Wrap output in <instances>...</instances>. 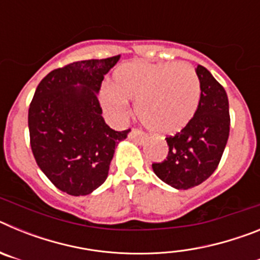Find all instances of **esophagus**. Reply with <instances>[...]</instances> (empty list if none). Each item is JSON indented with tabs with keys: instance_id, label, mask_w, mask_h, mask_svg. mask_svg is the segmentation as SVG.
<instances>
[{
	"instance_id": "1",
	"label": "esophagus",
	"mask_w": 260,
	"mask_h": 260,
	"mask_svg": "<svg viewBox=\"0 0 260 260\" xmlns=\"http://www.w3.org/2000/svg\"><path fill=\"white\" fill-rule=\"evenodd\" d=\"M128 139H132V141L142 144V143H144V141H146V137H144V135L142 134L139 130H137V128H133L132 132H130V134H128Z\"/></svg>"
}]
</instances>
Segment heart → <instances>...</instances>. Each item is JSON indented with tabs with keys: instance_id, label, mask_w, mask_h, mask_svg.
I'll return each instance as SVG.
<instances>
[{
	"instance_id": "1",
	"label": "heart",
	"mask_w": 260,
	"mask_h": 260,
	"mask_svg": "<svg viewBox=\"0 0 260 260\" xmlns=\"http://www.w3.org/2000/svg\"><path fill=\"white\" fill-rule=\"evenodd\" d=\"M201 82L194 69L178 62H125L114 70L113 86L105 84L100 103L114 118H122L128 100L137 117L158 135H173L189 125L201 102Z\"/></svg>"
}]
</instances>
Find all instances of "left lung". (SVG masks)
<instances>
[{"label":"left lung","instance_id":"left-lung-1","mask_svg":"<svg viewBox=\"0 0 260 260\" xmlns=\"http://www.w3.org/2000/svg\"><path fill=\"white\" fill-rule=\"evenodd\" d=\"M202 95L189 125L165 138L169 152L152 164L156 176L177 190L201 185L216 171L229 137V102L224 87L202 65L195 69Z\"/></svg>","mask_w":260,"mask_h":260}]
</instances>
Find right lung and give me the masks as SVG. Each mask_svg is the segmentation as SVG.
Returning <instances> with one entry per match:
<instances>
[{"mask_svg":"<svg viewBox=\"0 0 260 260\" xmlns=\"http://www.w3.org/2000/svg\"><path fill=\"white\" fill-rule=\"evenodd\" d=\"M119 57L50 71L29 105L32 153L50 182L69 195H88L105 182L117 144L130 133L110 128L98 100L104 75Z\"/></svg>","mask_w":260,"mask_h":260,"instance_id":"obj_1","label":"right lung"}]
</instances>
